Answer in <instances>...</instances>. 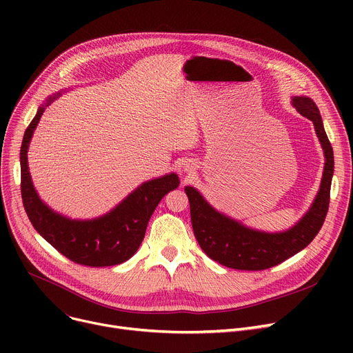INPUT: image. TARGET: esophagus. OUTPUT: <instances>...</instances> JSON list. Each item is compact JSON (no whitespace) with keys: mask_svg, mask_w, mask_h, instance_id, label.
I'll use <instances>...</instances> for the list:
<instances>
[{"mask_svg":"<svg viewBox=\"0 0 353 353\" xmlns=\"http://www.w3.org/2000/svg\"><path fill=\"white\" fill-rule=\"evenodd\" d=\"M184 170H186V172H192V170H190V165H186V169H184Z\"/></svg>","mask_w":353,"mask_h":353,"instance_id":"34e87169","label":"esophagus"}]
</instances>
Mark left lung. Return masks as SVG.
Listing matches in <instances>:
<instances>
[{"mask_svg": "<svg viewBox=\"0 0 353 353\" xmlns=\"http://www.w3.org/2000/svg\"><path fill=\"white\" fill-rule=\"evenodd\" d=\"M290 104L299 114L313 123L325 156L319 190L310 208L293 226L281 232L250 228L214 209L196 188H184L190 201L192 225L197 242L203 252L220 265L239 270L269 269L303 250L323 225L335 169L333 150L325 132L321 111L314 101L307 96H293Z\"/></svg>", "mask_w": 353, "mask_h": 353, "instance_id": "left-lung-1", "label": "left lung"}]
</instances>
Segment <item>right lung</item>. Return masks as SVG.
Masks as SVG:
<instances>
[{
  "label": "right lung",
  "mask_w": 353,
  "mask_h": 353,
  "mask_svg": "<svg viewBox=\"0 0 353 353\" xmlns=\"http://www.w3.org/2000/svg\"><path fill=\"white\" fill-rule=\"evenodd\" d=\"M64 91L46 99L24 133L20 152L24 209L34 229L70 261L92 268L120 265L137 252L154 209L164 194L179 188L180 180L176 173L147 180L117 206L94 219H71L52 210L34 188L27 154L46 107Z\"/></svg>",
  "instance_id": "add662e5"
}]
</instances>
